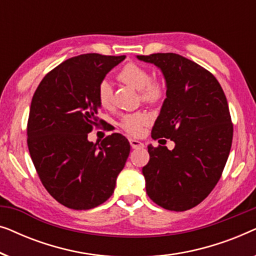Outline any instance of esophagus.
Here are the masks:
<instances>
[{
    "instance_id": "34e87169",
    "label": "esophagus",
    "mask_w": 256,
    "mask_h": 256,
    "mask_svg": "<svg viewBox=\"0 0 256 256\" xmlns=\"http://www.w3.org/2000/svg\"><path fill=\"white\" fill-rule=\"evenodd\" d=\"M129 142H130V146H132V148H134V149H138V148H143V146H144V144H143L142 142L138 141V140H134V138H132V140H129Z\"/></svg>"
}]
</instances>
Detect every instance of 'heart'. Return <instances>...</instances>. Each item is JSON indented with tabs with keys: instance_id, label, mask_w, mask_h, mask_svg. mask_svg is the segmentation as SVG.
Here are the masks:
<instances>
[{
	"instance_id": "1",
	"label": "heart",
	"mask_w": 256,
	"mask_h": 256,
	"mask_svg": "<svg viewBox=\"0 0 256 256\" xmlns=\"http://www.w3.org/2000/svg\"><path fill=\"white\" fill-rule=\"evenodd\" d=\"M118 79L126 85L140 90L142 100L146 104H157L163 99L164 86L158 82L152 80L150 72L143 66L128 62L118 73ZM96 98L99 104L104 108H108L112 104L113 96L112 88L107 82H101L98 87ZM150 121V118L146 113H132L127 114L122 118L121 126L126 132L132 135H138L142 130L143 126H146Z\"/></svg>"
}]
</instances>
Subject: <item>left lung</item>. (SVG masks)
<instances>
[{
    "mask_svg": "<svg viewBox=\"0 0 256 256\" xmlns=\"http://www.w3.org/2000/svg\"><path fill=\"white\" fill-rule=\"evenodd\" d=\"M138 58L156 65L166 82L152 138L174 142L172 150L148 146L150 160L142 168L146 194L160 208L186 211L204 200L222 177L233 138L228 104L216 76L197 62L177 54Z\"/></svg>",
    "mask_w": 256,
    "mask_h": 256,
    "instance_id": "left-lung-1",
    "label": "left lung"
}]
</instances>
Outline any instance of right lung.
I'll return each instance as SVG.
<instances>
[{
	"instance_id": "obj_1",
	"label": "right lung",
	"mask_w": 256,
	"mask_h": 256,
	"mask_svg": "<svg viewBox=\"0 0 256 256\" xmlns=\"http://www.w3.org/2000/svg\"><path fill=\"white\" fill-rule=\"evenodd\" d=\"M124 58H70L44 76L32 96L26 129L31 160L48 194L68 208L90 210L106 202L130 152L118 132L100 144L87 138L99 124L98 87Z\"/></svg>"
}]
</instances>
